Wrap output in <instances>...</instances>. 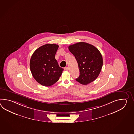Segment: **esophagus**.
<instances>
[{
	"instance_id": "obj_1",
	"label": "esophagus",
	"mask_w": 134,
	"mask_h": 134,
	"mask_svg": "<svg viewBox=\"0 0 134 134\" xmlns=\"http://www.w3.org/2000/svg\"><path fill=\"white\" fill-rule=\"evenodd\" d=\"M64 70H65L66 71H68L69 70V68L68 67H66L64 68Z\"/></svg>"
}]
</instances>
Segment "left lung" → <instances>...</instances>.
I'll use <instances>...</instances> for the list:
<instances>
[{"label":"left lung","instance_id":"left-lung-1","mask_svg":"<svg viewBox=\"0 0 134 134\" xmlns=\"http://www.w3.org/2000/svg\"><path fill=\"white\" fill-rule=\"evenodd\" d=\"M78 64L80 76L76 80L83 85L94 81L98 77L103 64V57L94 46L85 42H79L68 46Z\"/></svg>","mask_w":134,"mask_h":134}]
</instances>
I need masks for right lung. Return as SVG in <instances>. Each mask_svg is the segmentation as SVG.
<instances>
[{"mask_svg": "<svg viewBox=\"0 0 134 134\" xmlns=\"http://www.w3.org/2000/svg\"><path fill=\"white\" fill-rule=\"evenodd\" d=\"M59 46L48 43L37 49L30 62V68L34 79L41 85L48 87L57 82L64 69L60 67L55 55Z\"/></svg>", "mask_w": 134, "mask_h": 134, "instance_id": "1", "label": "right lung"}]
</instances>
